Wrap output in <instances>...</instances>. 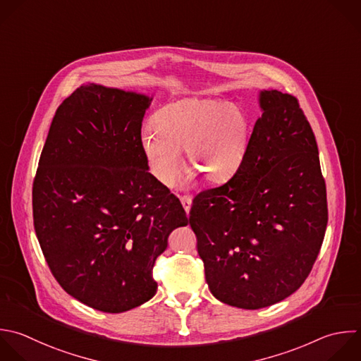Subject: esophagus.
<instances>
[{"label": "esophagus", "mask_w": 361, "mask_h": 361, "mask_svg": "<svg viewBox=\"0 0 361 361\" xmlns=\"http://www.w3.org/2000/svg\"><path fill=\"white\" fill-rule=\"evenodd\" d=\"M180 202H182V206L185 209L186 213L190 212V207H192V197L190 196H179Z\"/></svg>", "instance_id": "34e87169"}]
</instances>
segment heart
I'll use <instances>...</instances> for the list:
<instances>
[{
  "mask_svg": "<svg viewBox=\"0 0 361 361\" xmlns=\"http://www.w3.org/2000/svg\"><path fill=\"white\" fill-rule=\"evenodd\" d=\"M154 128L142 130L140 145L154 179L171 186L186 152V165L209 183L228 182L245 161L251 120L233 103L212 97H183L161 107Z\"/></svg>",
  "mask_w": 361,
  "mask_h": 361,
  "instance_id": "b5f03b06",
  "label": "heart"
}]
</instances>
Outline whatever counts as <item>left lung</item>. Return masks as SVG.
<instances>
[{
	"mask_svg": "<svg viewBox=\"0 0 361 361\" xmlns=\"http://www.w3.org/2000/svg\"><path fill=\"white\" fill-rule=\"evenodd\" d=\"M258 104L262 114L240 171L199 193L189 217L210 292L251 310L305 282L327 224L317 145L298 100L268 89Z\"/></svg>",
	"mask_w": 361,
	"mask_h": 361,
	"instance_id": "1",
	"label": "left lung"
}]
</instances>
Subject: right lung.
<instances>
[{
	"mask_svg": "<svg viewBox=\"0 0 361 361\" xmlns=\"http://www.w3.org/2000/svg\"><path fill=\"white\" fill-rule=\"evenodd\" d=\"M151 102L96 83L78 87L56 110L34 180L35 233L54 276L75 299L107 313L157 293L155 259L189 221L141 151Z\"/></svg>",
	"mask_w": 361,
	"mask_h": 361,
	"instance_id": "add662e5",
	"label": "right lung"
}]
</instances>
